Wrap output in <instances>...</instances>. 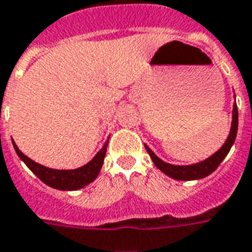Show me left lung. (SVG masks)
I'll use <instances>...</instances> for the list:
<instances>
[{
    "mask_svg": "<svg viewBox=\"0 0 252 252\" xmlns=\"http://www.w3.org/2000/svg\"><path fill=\"white\" fill-rule=\"evenodd\" d=\"M236 133H238V107L236 104H234V109H232V123H231L230 135L227 137V140L219 151H216L215 154L210 156L208 159L203 160L200 163L191 164V165H173V164H168L159 159L152 151L148 148V145H145V150L150 154L151 159L154 161V164L163 173H165L167 176L176 180H197V179H203L208 176L210 173L215 171L219 164L223 161L227 154L230 152L231 147L234 144V141L236 139Z\"/></svg>",
    "mask_w": 252,
    "mask_h": 252,
    "instance_id": "8db88e82",
    "label": "left lung"
}]
</instances>
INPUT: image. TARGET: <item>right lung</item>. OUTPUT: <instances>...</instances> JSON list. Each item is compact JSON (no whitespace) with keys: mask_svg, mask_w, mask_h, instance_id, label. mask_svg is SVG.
<instances>
[{"mask_svg":"<svg viewBox=\"0 0 252 252\" xmlns=\"http://www.w3.org/2000/svg\"><path fill=\"white\" fill-rule=\"evenodd\" d=\"M13 147H14L18 158L27 164L28 168L31 169L32 172L34 173L41 182H44L46 186L56 188V189H61V191H76V189H80V188L88 186L89 183H92L93 180L98 176L102 163H104V158L107 154L108 140L105 141L104 147L98 151L96 156L88 164L76 169L48 168L45 165H41V164L33 161L28 158L27 155L22 154L14 141H13Z\"/></svg>","mask_w":252,"mask_h":252,"instance_id":"right-lung-1","label":"right lung"}]
</instances>
